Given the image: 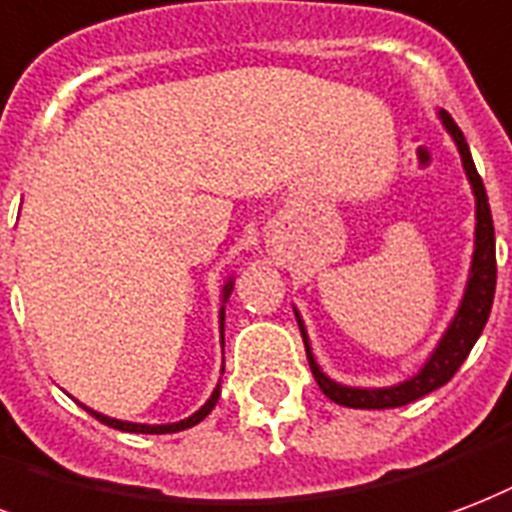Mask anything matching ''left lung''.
Wrapping results in <instances>:
<instances>
[{
	"label": "left lung",
	"mask_w": 512,
	"mask_h": 512,
	"mask_svg": "<svg viewBox=\"0 0 512 512\" xmlns=\"http://www.w3.org/2000/svg\"><path fill=\"white\" fill-rule=\"evenodd\" d=\"M439 119L445 124V130L450 132V138L456 140L458 154H461V162H464V170H467V179L472 184V192H475V219H478V225H475V255H472V268H469L467 290H464V298H461V306H458L453 323L448 325L445 336L439 339L437 350L431 352L429 361L423 363V369L415 377H410V380L391 385V388H350V385H339L331 377H325L317 361H314L304 323H301V317L295 312L298 325H301L306 358H309V369H312L314 380H317L320 391L328 399L342 404V407H352V410H388V407H404V404H410V401L420 399L426 393L437 391L458 372V366L467 361L469 350L475 347L478 336L488 323L491 304H494V290H497V244H494V222H491L488 195L478 168H475V160L469 154L464 132L458 130V124L453 121L450 113L439 111Z\"/></svg>",
	"instance_id": "left-lung-1"
}]
</instances>
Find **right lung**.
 Returning <instances> with one entry per match:
<instances>
[{
  "label": "right lung",
  "instance_id": "right-lung-1",
  "mask_svg": "<svg viewBox=\"0 0 512 512\" xmlns=\"http://www.w3.org/2000/svg\"><path fill=\"white\" fill-rule=\"evenodd\" d=\"M230 293H233V279H227L225 287H222V309H219V331H222V347H225V304L227 298H230ZM225 372V369H222ZM219 399V385L214 388V393H211V399L200 407L195 415H189L187 420H179V423H165V426H146V423H130V420H116V418H108V415H102V412H94L89 410V407H83V410L89 412V415H94V418L100 420V423H105V426H111V429H119V431H130V434H176V431H184L189 429V426H195V423H200V420L206 418L208 412L214 410V404H217Z\"/></svg>",
  "mask_w": 512,
  "mask_h": 512
}]
</instances>
